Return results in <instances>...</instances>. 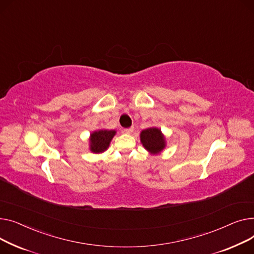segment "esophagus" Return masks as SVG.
<instances>
[{"instance_id":"1","label":"esophagus","mask_w":254,"mask_h":254,"mask_svg":"<svg viewBox=\"0 0 254 254\" xmlns=\"http://www.w3.org/2000/svg\"><path fill=\"white\" fill-rule=\"evenodd\" d=\"M133 130H134V127H130V128H125L123 131L127 134H130L131 132H133Z\"/></svg>"}]
</instances>
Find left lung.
<instances>
[{"label": "left lung", "mask_w": 254, "mask_h": 254, "mask_svg": "<svg viewBox=\"0 0 254 254\" xmlns=\"http://www.w3.org/2000/svg\"><path fill=\"white\" fill-rule=\"evenodd\" d=\"M142 145L151 153H159L165 147V138L158 128H147L140 133Z\"/></svg>", "instance_id": "1"}]
</instances>
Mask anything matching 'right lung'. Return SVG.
Wrapping results in <instances>:
<instances>
[{
    "label": "right lung",
    "instance_id": "right-lung-1",
    "mask_svg": "<svg viewBox=\"0 0 254 254\" xmlns=\"http://www.w3.org/2000/svg\"><path fill=\"white\" fill-rule=\"evenodd\" d=\"M115 134V130H98L93 132L90 136V150L93 153H101L106 151Z\"/></svg>",
    "mask_w": 254,
    "mask_h": 254
}]
</instances>
